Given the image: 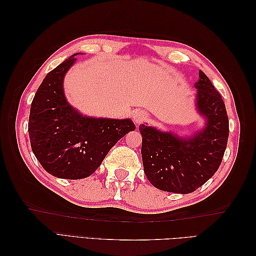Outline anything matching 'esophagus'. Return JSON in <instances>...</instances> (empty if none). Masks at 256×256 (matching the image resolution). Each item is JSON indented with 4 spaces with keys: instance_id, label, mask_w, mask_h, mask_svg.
<instances>
[{
    "instance_id": "1",
    "label": "esophagus",
    "mask_w": 256,
    "mask_h": 256,
    "mask_svg": "<svg viewBox=\"0 0 256 256\" xmlns=\"http://www.w3.org/2000/svg\"><path fill=\"white\" fill-rule=\"evenodd\" d=\"M147 118V113L144 110H136L134 113V120L138 125V124H142L144 120H146Z\"/></svg>"
}]
</instances>
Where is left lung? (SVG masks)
Segmentation results:
<instances>
[{"label":"left lung","instance_id":"8db88e82","mask_svg":"<svg viewBox=\"0 0 256 256\" xmlns=\"http://www.w3.org/2000/svg\"><path fill=\"white\" fill-rule=\"evenodd\" d=\"M196 106L206 116V127L182 138L142 124V160L150 182L160 190L191 193L219 168L228 138V118L221 95L208 76L198 72Z\"/></svg>","mask_w":256,"mask_h":256}]
</instances>
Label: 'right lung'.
<instances>
[{
  "label": "right lung",
  "mask_w": 256,
  "mask_h": 256,
  "mask_svg": "<svg viewBox=\"0 0 256 256\" xmlns=\"http://www.w3.org/2000/svg\"><path fill=\"white\" fill-rule=\"evenodd\" d=\"M74 56L46 76L30 104L28 118L35 157L49 174L65 180L92 175L112 147L136 129L130 118H88L69 106L63 80L76 62Z\"/></svg>",
  "instance_id": "obj_1"
}]
</instances>
